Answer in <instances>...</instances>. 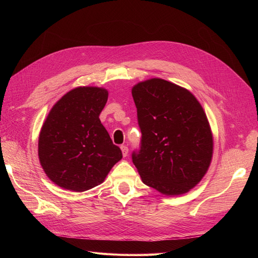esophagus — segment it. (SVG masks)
Returning a JSON list of instances; mask_svg holds the SVG:
<instances>
[{
    "instance_id": "esophagus-1",
    "label": "esophagus",
    "mask_w": 258,
    "mask_h": 258,
    "mask_svg": "<svg viewBox=\"0 0 258 258\" xmlns=\"http://www.w3.org/2000/svg\"><path fill=\"white\" fill-rule=\"evenodd\" d=\"M120 148H121V152H122V156H123V157H126V156L128 155V152H129L128 147L126 145H121Z\"/></svg>"
}]
</instances>
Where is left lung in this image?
Returning <instances> with one entry per match:
<instances>
[{
    "label": "left lung",
    "instance_id": "obj_1",
    "mask_svg": "<svg viewBox=\"0 0 258 258\" xmlns=\"http://www.w3.org/2000/svg\"><path fill=\"white\" fill-rule=\"evenodd\" d=\"M142 132L132 161L142 182L168 196L194 188L205 176L213 155L207 115L190 91L161 79L132 88Z\"/></svg>",
    "mask_w": 258,
    "mask_h": 258
}]
</instances>
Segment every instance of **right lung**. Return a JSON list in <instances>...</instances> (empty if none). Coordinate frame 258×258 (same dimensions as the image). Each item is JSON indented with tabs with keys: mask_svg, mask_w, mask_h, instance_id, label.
<instances>
[{
	"mask_svg": "<svg viewBox=\"0 0 258 258\" xmlns=\"http://www.w3.org/2000/svg\"><path fill=\"white\" fill-rule=\"evenodd\" d=\"M107 97L104 88H74L52 106L43 123L38 158L46 175L62 188H93L122 158L99 118Z\"/></svg>",
	"mask_w": 258,
	"mask_h": 258,
	"instance_id": "right-lung-1",
	"label": "right lung"
}]
</instances>
